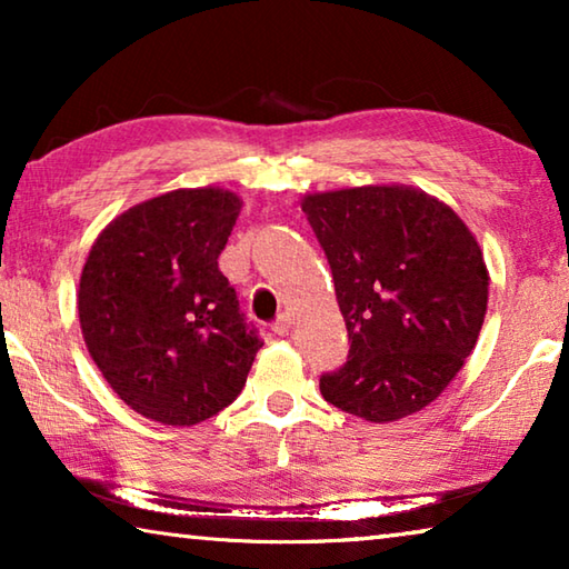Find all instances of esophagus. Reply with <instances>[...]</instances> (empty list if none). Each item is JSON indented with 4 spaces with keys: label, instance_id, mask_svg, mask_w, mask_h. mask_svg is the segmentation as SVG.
<instances>
[{
    "label": "esophagus",
    "instance_id": "34e87169",
    "mask_svg": "<svg viewBox=\"0 0 569 569\" xmlns=\"http://www.w3.org/2000/svg\"><path fill=\"white\" fill-rule=\"evenodd\" d=\"M291 329H293V321H291V316H278L276 319V323H273V331L278 333V336H288L291 333Z\"/></svg>",
    "mask_w": 569,
    "mask_h": 569
}]
</instances>
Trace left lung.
<instances>
[{
  "label": "left lung",
  "mask_w": 569,
  "mask_h": 569,
  "mask_svg": "<svg viewBox=\"0 0 569 569\" xmlns=\"http://www.w3.org/2000/svg\"><path fill=\"white\" fill-rule=\"evenodd\" d=\"M329 258L349 356L321 377L323 399L366 421L435 401L477 343L489 276L455 210L403 186L303 198Z\"/></svg>",
  "instance_id": "1"
}]
</instances>
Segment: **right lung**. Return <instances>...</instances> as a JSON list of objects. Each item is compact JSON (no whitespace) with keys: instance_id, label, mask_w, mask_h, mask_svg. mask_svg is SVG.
Returning a JSON list of instances; mask_svg holds the SVG:
<instances>
[{"instance_id":"obj_1","label":"right lung","mask_w":569,"mask_h":569,"mask_svg":"<svg viewBox=\"0 0 569 569\" xmlns=\"http://www.w3.org/2000/svg\"><path fill=\"white\" fill-rule=\"evenodd\" d=\"M238 213L228 190L166 192L114 218L82 268L77 311L92 361L152 421L216 417L263 346L218 268Z\"/></svg>"}]
</instances>
